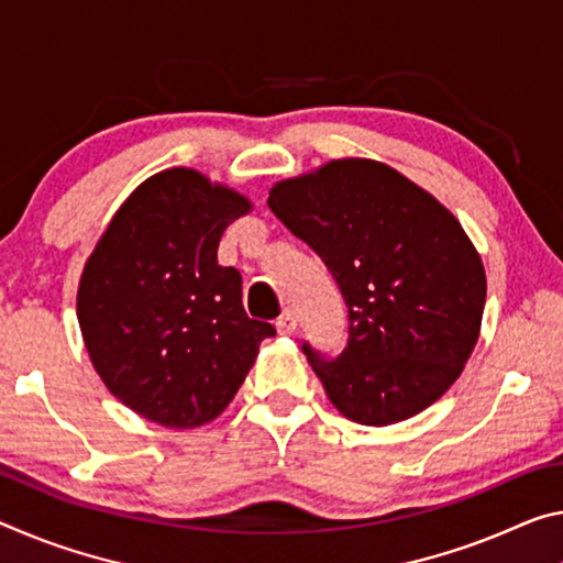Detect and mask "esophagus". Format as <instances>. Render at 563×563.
Listing matches in <instances>:
<instances>
[{
	"label": "esophagus",
	"instance_id": "esophagus-1",
	"mask_svg": "<svg viewBox=\"0 0 563 563\" xmlns=\"http://www.w3.org/2000/svg\"><path fill=\"white\" fill-rule=\"evenodd\" d=\"M275 328H278V333L280 335H292L296 333V328H298V318L290 313V310H285V313L275 320Z\"/></svg>",
	"mask_w": 563,
	"mask_h": 563
}]
</instances>
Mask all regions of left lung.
<instances>
[{
    "label": "left lung",
    "instance_id": "8db88e82",
    "mask_svg": "<svg viewBox=\"0 0 563 563\" xmlns=\"http://www.w3.org/2000/svg\"><path fill=\"white\" fill-rule=\"evenodd\" d=\"M267 208L308 243L347 308L333 361L302 343L345 418L390 426L435 404L478 341L486 273L443 205L376 159H330L271 190Z\"/></svg>",
    "mask_w": 563,
    "mask_h": 563
}]
</instances>
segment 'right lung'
<instances>
[{
	"label": "right lung",
	"instance_id": "1",
	"mask_svg": "<svg viewBox=\"0 0 563 563\" xmlns=\"http://www.w3.org/2000/svg\"><path fill=\"white\" fill-rule=\"evenodd\" d=\"M250 200L190 167L142 183L85 263L77 320L110 394L147 421L195 428L218 418L275 328L247 318L243 278L218 265Z\"/></svg>",
	"mask_w": 563,
	"mask_h": 563
}]
</instances>
